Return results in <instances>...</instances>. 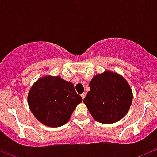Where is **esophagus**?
Listing matches in <instances>:
<instances>
[{
    "instance_id": "34e87169",
    "label": "esophagus",
    "mask_w": 157,
    "mask_h": 157,
    "mask_svg": "<svg viewBox=\"0 0 157 157\" xmlns=\"http://www.w3.org/2000/svg\"><path fill=\"white\" fill-rule=\"evenodd\" d=\"M86 95V93H83V94H82V95H81V97H82V99H84V98H85Z\"/></svg>"
}]
</instances>
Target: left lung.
<instances>
[{
    "label": "left lung",
    "mask_w": 157,
    "mask_h": 157,
    "mask_svg": "<svg viewBox=\"0 0 157 157\" xmlns=\"http://www.w3.org/2000/svg\"><path fill=\"white\" fill-rule=\"evenodd\" d=\"M90 87V90L83 102L94 120L109 124L127 115L132 103L133 94L123 76L105 71L93 78Z\"/></svg>",
    "instance_id": "left-lung-1"
}]
</instances>
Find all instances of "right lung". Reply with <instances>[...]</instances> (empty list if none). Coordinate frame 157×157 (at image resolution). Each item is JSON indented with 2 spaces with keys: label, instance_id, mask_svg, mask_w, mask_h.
Listing matches in <instances>:
<instances>
[{
  "label": "right lung",
  "instance_id": "1",
  "mask_svg": "<svg viewBox=\"0 0 157 157\" xmlns=\"http://www.w3.org/2000/svg\"><path fill=\"white\" fill-rule=\"evenodd\" d=\"M28 105L33 115L44 125L59 127L68 122L82 98L74 85L59 76L40 78L29 91Z\"/></svg>",
  "mask_w": 157,
  "mask_h": 157
}]
</instances>
